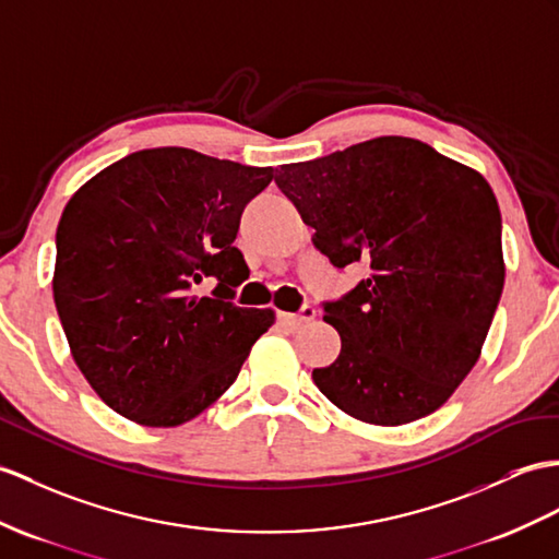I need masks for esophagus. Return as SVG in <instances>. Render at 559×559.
<instances>
[{"label": "esophagus", "mask_w": 559, "mask_h": 559, "mask_svg": "<svg viewBox=\"0 0 559 559\" xmlns=\"http://www.w3.org/2000/svg\"><path fill=\"white\" fill-rule=\"evenodd\" d=\"M280 320L287 326H292V330H298V326H304L306 322L316 320V308L304 306L298 312H280Z\"/></svg>", "instance_id": "obj_1"}]
</instances>
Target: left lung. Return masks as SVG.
<instances>
[{"mask_svg": "<svg viewBox=\"0 0 559 559\" xmlns=\"http://www.w3.org/2000/svg\"><path fill=\"white\" fill-rule=\"evenodd\" d=\"M275 182L334 267L370 265L356 289L322 304L342 353L312 382L370 425L439 411L479 360L506 284L493 189L411 138L289 163Z\"/></svg>", "mask_w": 559, "mask_h": 559, "instance_id": "8db88e82", "label": "left lung"}]
</instances>
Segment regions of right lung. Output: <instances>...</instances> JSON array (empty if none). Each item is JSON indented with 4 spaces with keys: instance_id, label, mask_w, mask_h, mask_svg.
Instances as JSON below:
<instances>
[{
    "instance_id": "right-lung-1",
    "label": "right lung",
    "mask_w": 559,
    "mask_h": 559,
    "mask_svg": "<svg viewBox=\"0 0 559 559\" xmlns=\"http://www.w3.org/2000/svg\"><path fill=\"white\" fill-rule=\"evenodd\" d=\"M275 170L142 148L68 201L57 227L53 304L97 396L144 427H177L235 384L275 310L239 308L235 247L247 203ZM215 278L211 297L195 284Z\"/></svg>"
}]
</instances>
